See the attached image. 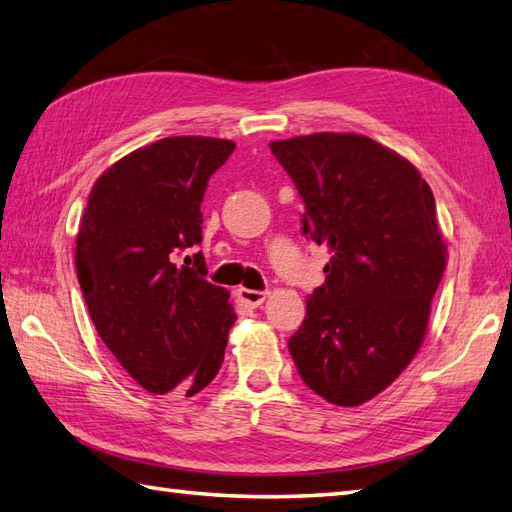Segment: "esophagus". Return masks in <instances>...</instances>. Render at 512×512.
Returning <instances> with one entry per match:
<instances>
[{"label": "esophagus", "mask_w": 512, "mask_h": 512, "mask_svg": "<svg viewBox=\"0 0 512 512\" xmlns=\"http://www.w3.org/2000/svg\"><path fill=\"white\" fill-rule=\"evenodd\" d=\"M237 297L242 299L246 306H250V308H257V306H262V303L266 301V297H268V292H262V290H248V288H239L237 290Z\"/></svg>", "instance_id": "esophagus-1"}]
</instances>
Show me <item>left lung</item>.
Returning a JSON list of instances; mask_svg holds the SVG:
<instances>
[{"instance_id":"1","label":"left lung","mask_w":512,"mask_h":512,"mask_svg":"<svg viewBox=\"0 0 512 512\" xmlns=\"http://www.w3.org/2000/svg\"><path fill=\"white\" fill-rule=\"evenodd\" d=\"M268 145L306 204L303 235L332 255L290 356L314 394L363 405L402 374L427 332L447 266L436 200L407 158L361 134Z\"/></svg>"}]
</instances>
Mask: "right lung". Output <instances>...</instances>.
Returning a JSON list of instances; mask_svg holds the SVG:
<instances>
[{"instance_id": "1", "label": "right lung", "mask_w": 512, "mask_h": 512, "mask_svg": "<svg viewBox=\"0 0 512 512\" xmlns=\"http://www.w3.org/2000/svg\"><path fill=\"white\" fill-rule=\"evenodd\" d=\"M235 143L171 136L94 182L76 235V277L103 343L149 394L193 396L220 372L235 323L228 290L204 279L206 184Z\"/></svg>"}]
</instances>
